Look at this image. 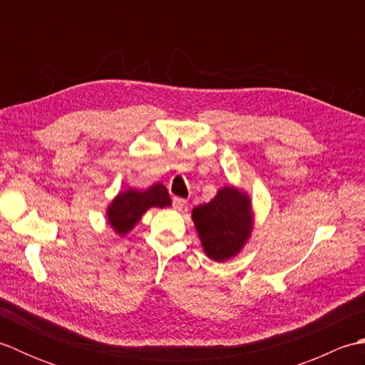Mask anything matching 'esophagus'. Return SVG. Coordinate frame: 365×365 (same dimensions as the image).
Here are the masks:
<instances>
[{"label":"esophagus","mask_w":365,"mask_h":365,"mask_svg":"<svg viewBox=\"0 0 365 365\" xmlns=\"http://www.w3.org/2000/svg\"><path fill=\"white\" fill-rule=\"evenodd\" d=\"M173 205H174L175 210L182 212V210H185V208H187L188 202H187V200H185V199H182V197H174V199H173Z\"/></svg>","instance_id":"34e87169"}]
</instances>
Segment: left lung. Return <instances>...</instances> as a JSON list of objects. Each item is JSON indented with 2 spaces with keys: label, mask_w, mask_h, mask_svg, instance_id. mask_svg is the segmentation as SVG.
Returning <instances> with one entry per match:
<instances>
[{
  "label": "left lung",
  "mask_w": 365,
  "mask_h": 365,
  "mask_svg": "<svg viewBox=\"0 0 365 365\" xmlns=\"http://www.w3.org/2000/svg\"><path fill=\"white\" fill-rule=\"evenodd\" d=\"M202 250L213 262H226L243 250L254 229L252 202L247 192L224 187L191 213Z\"/></svg>",
  "instance_id": "left-lung-1"
}]
</instances>
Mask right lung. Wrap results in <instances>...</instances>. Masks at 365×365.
<instances>
[{
    "instance_id": "obj_1",
    "label": "right lung",
    "mask_w": 365,
    "mask_h": 365,
    "mask_svg": "<svg viewBox=\"0 0 365 365\" xmlns=\"http://www.w3.org/2000/svg\"><path fill=\"white\" fill-rule=\"evenodd\" d=\"M170 204V196L163 183H155L147 190L128 188L120 191L108 205L106 220L115 234L125 237L149 208H166Z\"/></svg>"
}]
</instances>
